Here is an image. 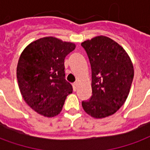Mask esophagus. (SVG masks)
<instances>
[{
    "label": "esophagus",
    "mask_w": 150,
    "mask_h": 150,
    "mask_svg": "<svg viewBox=\"0 0 150 150\" xmlns=\"http://www.w3.org/2000/svg\"><path fill=\"white\" fill-rule=\"evenodd\" d=\"M77 88H78V83H77V82H75V83H73V89H74V91H76Z\"/></svg>",
    "instance_id": "1"
}]
</instances>
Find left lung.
<instances>
[{"label":"left lung","mask_w":150,"mask_h":150,"mask_svg":"<svg viewBox=\"0 0 150 150\" xmlns=\"http://www.w3.org/2000/svg\"><path fill=\"white\" fill-rule=\"evenodd\" d=\"M91 68L90 100L82 102L86 112L104 118L116 112L125 104L133 79V66L128 54L118 43L98 36L81 44Z\"/></svg>","instance_id":"left-lung-1"}]
</instances>
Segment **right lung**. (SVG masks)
<instances>
[{"label":"right lung","mask_w":150,"mask_h":150,"mask_svg":"<svg viewBox=\"0 0 150 150\" xmlns=\"http://www.w3.org/2000/svg\"><path fill=\"white\" fill-rule=\"evenodd\" d=\"M75 48L73 43L46 37L30 43L21 53L17 67L19 89L26 104L42 116L60 113L73 91L65 79L64 60Z\"/></svg>","instance_id":"add662e5"}]
</instances>
